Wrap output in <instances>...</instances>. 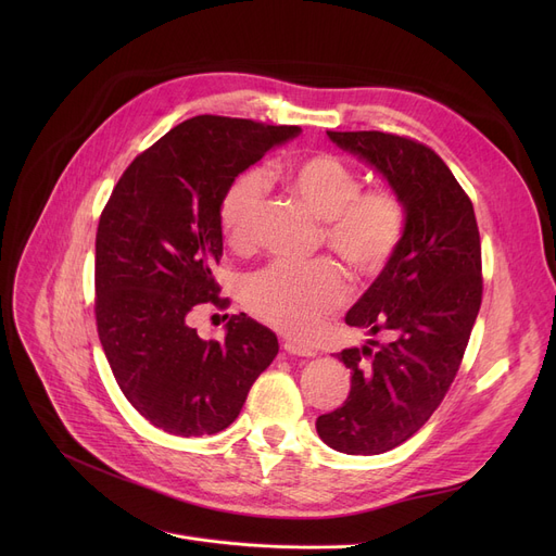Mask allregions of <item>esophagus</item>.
<instances>
[{"mask_svg":"<svg viewBox=\"0 0 556 556\" xmlns=\"http://www.w3.org/2000/svg\"><path fill=\"white\" fill-rule=\"evenodd\" d=\"M281 346H283V352L290 354V356H304V358L315 356V352H313L311 346H306L302 342H295V340H286Z\"/></svg>","mask_w":556,"mask_h":556,"instance_id":"obj_1","label":"esophagus"}]
</instances>
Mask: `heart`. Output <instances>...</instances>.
Instances as JSON below:
<instances>
[{
    "mask_svg": "<svg viewBox=\"0 0 556 556\" xmlns=\"http://www.w3.org/2000/svg\"><path fill=\"white\" fill-rule=\"evenodd\" d=\"M283 180L306 207L325 220V241L361 277L381 273L396 254L405 231V207L392 189H363L361 175L331 153L290 162ZM266 175L248 168L225 189L218 223L231 245L252 241L266 195ZM349 298V281L338 263L277 261L243 283L245 306L281 333L308 338Z\"/></svg>",
    "mask_w": 556,
    "mask_h": 556,
    "instance_id": "b5f03b06",
    "label": "heart"
}]
</instances>
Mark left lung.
Segmentation results:
<instances>
[{"label": "left lung", "instance_id": "1", "mask_svg": "<svg viewBox=\"0 0 556 556\" xmlns=\"http://www.w3.org/2000/svg\"><path fill=\"white\" fill-rule=\"evenodd\" d=\"M327 135L381 173L405 207L396 254L344 317L392 340L342 349L352 390L315 421L333 451L378 455L410 440L459 369L482 302L480 231L469 195L428 146L378 130Z\"/></svg>", "mask_w": 556, "mask_h": 556}]
</instances>
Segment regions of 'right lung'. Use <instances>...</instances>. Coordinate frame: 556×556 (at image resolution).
Instances as JSON below:
<instances>
[{
    "mask_svg": "<svg viewBox=\"0 0 556 556\" xmlns=\"http://www.w3.org/2000/svg\"><path fill=\"white\" fill-rule=\"evenodd\" d=\"M298 126L202 114L168 130L116 182L97 231V327L135 410L164 432L200 437L239 417L277 336L245 313L225 340H202L189 313L225 306L212 266L223 256L218 204L229 182Z\"/></svg>",
    "mask_w": 556,
    "mask_h": 556,
    "instance_id": "1",
    "label": "right lung"
}]
</instances>
